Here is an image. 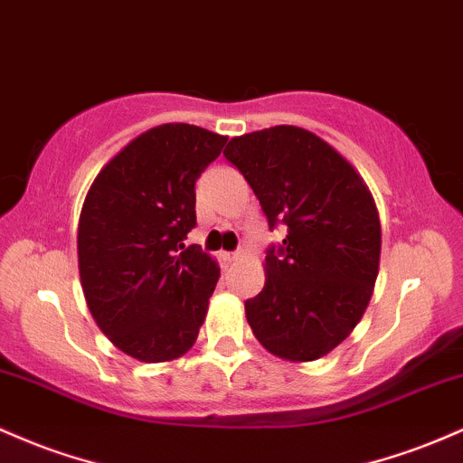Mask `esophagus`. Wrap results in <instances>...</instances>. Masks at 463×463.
I'll list each match as a JSON object with an SVG mask.
<instances>
[{
  "label": "esophagus",
  "mask_w": 463,
  "mask_h": 463,
  "mask_svg": "<svg viewBox=\"0 0 463 463\" xmlns=\"http://www.w3.org/2000/svg\"><path fill=\"white\" fill-rule=\"evenodd\" d=\"M226 261H240V259L243 257V250H237V252H223L222 255Z\"/></svg>",
  "instance_id": "obj_1"
}]
</instances>
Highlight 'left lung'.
Segmentation results:
<instances>
[{
    "label": "left lung",
    "mask_w": 463,
    "mask_h": 463,
    "mask_svg": "<svg viewBox=\"0 0 463 463\" xmlns=\"http://www.w3.org/2000/svg\"><path fill=\"white\" fill-rule=\"evenodd\" d=\"M286 240L266 255V286L246 301L259 343L289 363L338 347L363 318L380 266V217L352 162L294 125L237 136L223 149Z\"/></svg>",
    "instance_id": "1"
}]
</instances>
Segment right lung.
<instances>
[{
  "label": "right lung",
  "instance_id": "obj_1",
  "mask_svg": "<svg viewBox=\"0 0 463 463\" xmlns=\"http://www.w3.org/2000/svg\"><path fill=\"white\" fill-rule=\"evenodd\" d=\"M226 136L186 123L145 131L91 182L80 208L79 274L100 332L140 363H169L197 340L220 266L184 240L195 180Z\"/></svg>",
  "mask_w": 463,
  "mask_h": 463
}]
</instances>
